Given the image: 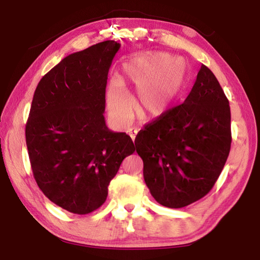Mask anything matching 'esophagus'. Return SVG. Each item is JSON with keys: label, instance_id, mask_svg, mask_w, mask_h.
<instances>
[{"label": "esophagus", "instance_id": "obj_1", "mask_svg": "<svg viewBox=\"0 0 260 260\" xmlns=\"http://www.w3.org/2000/svg\"><path fill=\"white\" fill-rule=\"evenodd\" d=\"M138 129H131V131H128V134H129V136H131V139L133 140V142L135 141V138H136V135H138Z\"/></svg>", "mask_w": 260, "mask_h": 260}]
</instances>
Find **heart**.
<instances>
[{
	"label": "heart",
	"instance_id": "obj_1",
	"mask_svg": "<svg viewBox=\"0 0 260 260\" xmlns=\"http://www.w3.org/2000/svg\"><path fill=\"white\" fill-rule=\"evenodd\" d=\"M170 55L153 52L143 58L127 63L119 80L109 85L107 104L110 116L119 124L128 122L133 107L124 86L131 83L136 88L135 109L141 119H157L175 103L186 79V67L179 58L170 60Z\"/></svg>",
	"mask_w": 260,
	"mask_h": 260
}]
</instances>
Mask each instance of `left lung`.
<instances>
[{"instance_id":"left-lung-1","label":"left lung","mask_w":260,"mask_h":260,"mask_svg":"<svg viewBox=\"0 0 260 260\" xmlns=\"http://www.w3.org/2000/svg\"><path fill=\"white\" fill-rule=\"evenodd\" d=\"M231 108L217 78L202 65L182 104L136 135L143 178L158 203L179 209L201 200L230 155Z\"/></svg>"}]
</instances>
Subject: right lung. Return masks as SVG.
I'll return each instance as SVG.
<instances>
[{
    "mask_svg": "<svg viewBox=\"0 0 260 260\" xmlns=\"http://www.w3.org/2000/svg\"><path fill=\"white\" fill-rule=\"evenodd\" d=\"M120 43L100 42L65 57L35 89L26 146L39 188L76 214L98 210L122 160L135 151L131 136L105 124L108 73Z\"/></svg>",
    "mask_w": 260,
    "mask_h": 260,
    "instance_id": "obj_1",
    "label": "right lung"
}]
</instances>
